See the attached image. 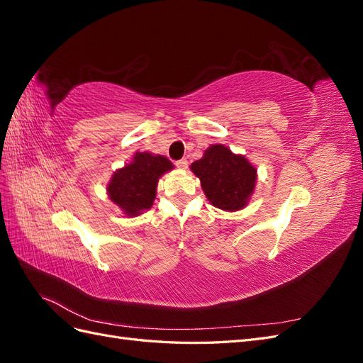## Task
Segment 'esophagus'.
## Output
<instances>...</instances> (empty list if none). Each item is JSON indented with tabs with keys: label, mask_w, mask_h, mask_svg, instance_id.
I'll use <instances>...</instances> for the list:
<instances>
[{
	"label": "esophagus",
	"mask_w": 363,
	"mask_h": 363,
	"mask_svg": "<svg viewBox=\"0 0 363 363\" xmlns=\"http://www.w3.org/2000/svg\"><path fill=\"white\" fill-rule=\"evenodd\" d=\"M188 164H189V162L186 159H180V160L175 162V167L180 168V169H186V168H188Z\"/></svg>",
	"instance_id": "1"
}]
</instances>
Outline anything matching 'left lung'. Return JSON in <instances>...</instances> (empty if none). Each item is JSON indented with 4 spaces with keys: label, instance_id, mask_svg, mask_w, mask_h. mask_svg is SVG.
Returning a JSON list of instances; mask_svg holds the SVG:
<instances>
[{
    "label": "left lung",
    "instance_id": "left-lung-1",
    "mask_svg": "<svg viewBox=\"0 0 363 363\" xmlns=\"http://www.w3.org/2000/svg\"><path fill=\"white\" fill-rule=\"evenodd\" d=\"M191 169L200 179L207 200L221 211H240L255 192L256 168L221 144L208 147Z\"/></svg>",
    "mask_w": 363,
    "mask_h": 363
}]
</instances>
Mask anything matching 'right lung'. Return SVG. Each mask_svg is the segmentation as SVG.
Masks as SVG:
<instances>
[{"mask_svg": "<svg viewBox=\"0 0 363 363\" xmlns=\"http://www.w3.org/2000/svg\"><path fill=\"white\" fill-rule=\"evenodd\" d=\"M174 164L163 156L136 152L133 160L115 171L107 184V194L127 216H138L155 203L157 182Z\"/></svg>", "mask_w": 363, "mask_h": 363, "instance_id": "1", "label": "right lung"}]
</instances>
